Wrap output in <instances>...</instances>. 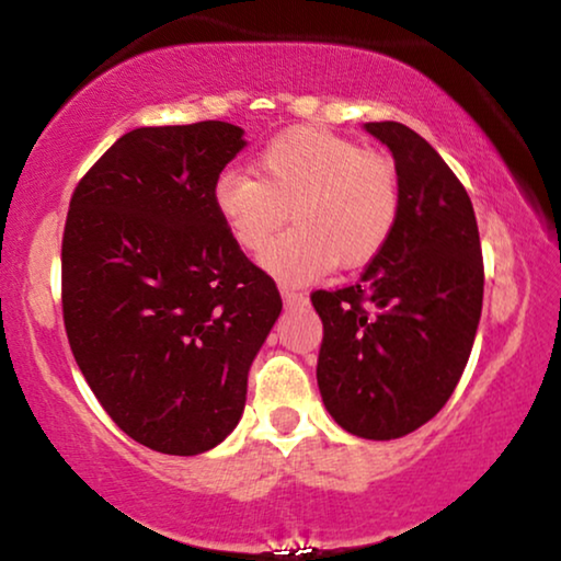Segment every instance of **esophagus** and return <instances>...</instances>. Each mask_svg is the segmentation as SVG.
<instances>
[{
  "label": "esophagus",
  "mask_w": 561,
  "mask_h": 561,
  "mask_svg": "<svg viewBox=\"0 0 561 561\" xmlns=\"http://www.w3.org/2000/svg\"><path fill=\"white\" fill-rule=\"evenodd\" d=\"M280 296H283V304H286V307H304V304H307V296L298 294V290H294V288L283 286Z\"/></svg>",
  "instance_id": "esophagus-1"
}]
</instances>
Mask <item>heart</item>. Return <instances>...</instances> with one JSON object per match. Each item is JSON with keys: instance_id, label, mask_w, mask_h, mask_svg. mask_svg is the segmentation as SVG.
I'll return each instance as SVG.
<instances>
[{"instance_id": "heart-1", "label": "heart", "mask_w": 561, "mask_h": 561, "mask_svg": "<svg viewBox=\"0 0 561 561\" xmlns=\"http://www.w3.org/2000/svg\"><path fill=\"white\" fill-rule=\"evenodd\" d=\"M254 174H218L210 198L234 242L252 252L291 210L297 227L260 254V267L280 283L319 280L334 265H366L397 227L394 164L351 138L290 128L260 151Z\"/></svg>"}]
</instances>
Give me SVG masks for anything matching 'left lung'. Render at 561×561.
Masks as SVG:
<instances>
[{
  "mask_svg": "<svg viewBox=\"0 0 561 561\" xmlns=\"http://www.w3.org/2000/svg\"><path fill=\"white\" fill-rule=\"evenodd\" d=\"M391 151L399 216L358 283L314 290L322 402L343 431L394 440L443 410L482 317L484 265L471 201L438 151L397 121L366 123Z\"/></svg>",
  "mask_w": 561,
  "mask_h": 561,
  "instance_id": "left-lung-1",
  "label": "left lung"
}]
</instances>
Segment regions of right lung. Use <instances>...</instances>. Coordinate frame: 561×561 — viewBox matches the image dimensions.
I'll use <instances>...</instances> for the list:
<instances>
[{"mask_svg": "<svg viewBox=\"0 0 561 561\" xmlns=\"http://www.w3.org/2000/svg\"><path fill=\"white\" fill-rule=\"evenodd\" d=\"M244 147V130L224 121L134 128L69 203L71 353L113 423L159 454H206L234 431L250 366L283 309L210 198Z\"/></svg>", "mask_w": 561, "mask_h": 561, "instance_id": "1", "label": "right lung"}]
</instances>
